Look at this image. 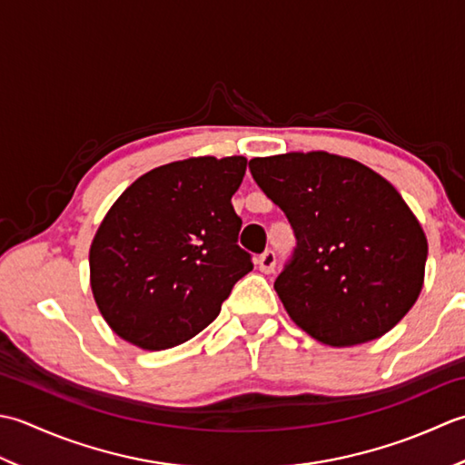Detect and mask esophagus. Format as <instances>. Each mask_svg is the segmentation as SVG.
Here are the masks:
<instances>
[{
    "label": "esophagus",
    "mask_w": 465,
    "mask_h": 465,
    "mask_svg": "<svg viewBox=\"0 0 465 465\" xmlns=\"http://www.w3.org/2000/svg\"><path fill=\"white\" fill-rule=\"evenodd\" d=\"M257 264H259V271H261V272L269 274V272L274 271V264H277V257H274L272 251H267V252L261 254Z\"/></svg>",
    "instance_id": "34e87169"
}]
</instances>
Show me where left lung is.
<instances>
[{
	"label": "left lung",
	"instance_id": "obj_1",
	"mask_svg": "<svg viewBox=\"0 0 465 465\" xmlns=\"http://www.w3.org/2000/svg\"><path fill=\"white\" fill-rule=\"evenodd\" d=\"M249 168L297 236L274 281L292 323L331 347L367 343L400 323L423 289L428 239L395 186L323 150L252 158Z\"/></svg>",
	"mask_w": 465,
	"mask_h": 465
}]
</instances>
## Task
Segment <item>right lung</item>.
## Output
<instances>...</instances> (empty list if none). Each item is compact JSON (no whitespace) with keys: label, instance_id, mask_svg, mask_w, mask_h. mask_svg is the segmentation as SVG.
Wrapping results in <instances>:
<instances>
[{"label":"right lung","instance_id":"1","mask_svg":"<svg viewBox=\"0 0 465 465\" xmlns=\"http://www.w3.org/2000/svg\"><path fill=\"white\" fill-rule=\"evenodd\" d=\"M244 170V156L176 160L142 174L110 206L90 244V287L118 337L160 351L219 317L252 271L231 204Z\"/></svg>","mask_w":465,"mask_h":465}]
</instances>
